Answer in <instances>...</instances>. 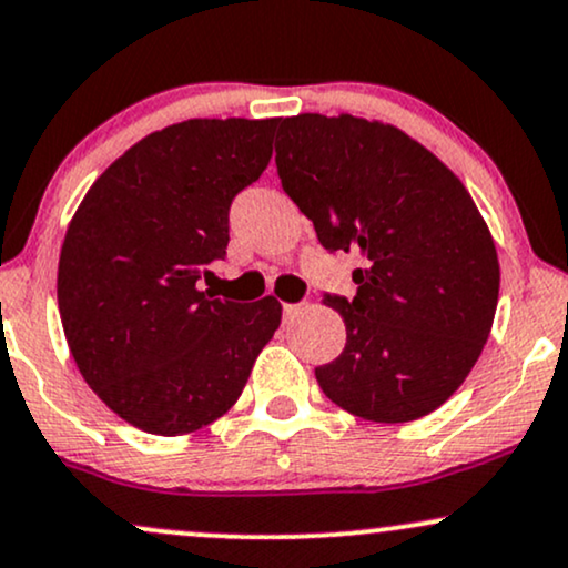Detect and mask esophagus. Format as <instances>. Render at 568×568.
Returning <instances> with one entry per match:
<instances>
[{
	"label": "esophagus",
	"mask_w": 568,
	"mask_h": 568,
	"mask_svg": "<svg viewBox=\"0 0 568 568\" xmlns=\"http://www.w3.org/2000/svg\"><path fill=\"white\" fill-rule=\"evenodd\" d=\"M296 314H298V304H283V317L285 320L296 317Z\"/></svg>",
	"instance_id": "esophagus-1"
}]
</instances>
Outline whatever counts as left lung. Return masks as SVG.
Segmentation results:
<instances>
[{
  "instance_id": "1",
  "label": "left lung",
  "mask_w": 568,
  "mask_h": 568,
  "mask_svg": "<svg viewBox=\"0 0 568 568\" xmlns=\"http://www.w3.org/2000/svg\"><path fill=\"white\" fill-rule=\"evenodd\" d=\"M277 174L327 251H359L357 296H331L346 346L314 367L357 418L407 423L460 388L500 293L495 241L474 197L432 150L392 124L302 113L280 121Z\"/></svg>"
}]
</instances>
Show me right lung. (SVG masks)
Wrapping results in <instances>:
<instances>
[{
  "mask_svg": "<svg viewBox=\"0 0 568 568\" xmlns=\"http://www.w3.org/2000/svg\"><path fill=\"white\" fill-rule=\"evenodd\" d=\"M280 119H190L113 161L68 224L58 306L79 373L119 418L180 436L222 418L280 327V302L201 291L230 206L272 159Z\"/></svg>",
  "mask_w": 568,
  "mask_h": 568,
  "instance_id": "1",
  "label": "right lung"
}]
</instances>
